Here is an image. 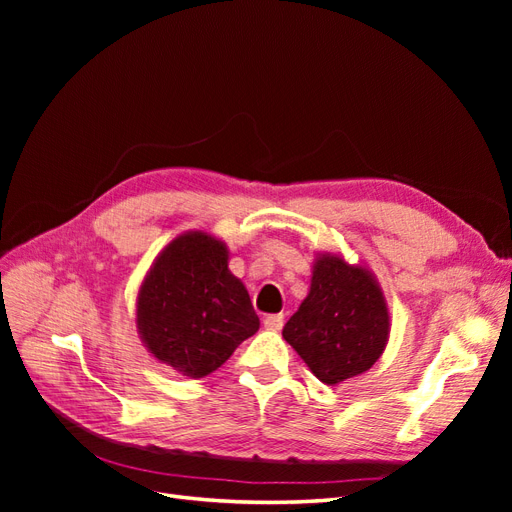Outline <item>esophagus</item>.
Here are the masks:
<instances>
[{"label": "esophagus", "mask_w": 512, "mask_h": 512, "mask_svg": "<svg viewBox=\"0 0 512 512\" xmlns=\"http://www.w3.org/2000/svg\"><path fill=\"white\" fill-rule=\"evenodd\" d=\"M262 324H265V329L269 331H280L284 327V314H269L262 318Z\"/></svg>", "instance_id": "34e87169"}]
</instances>
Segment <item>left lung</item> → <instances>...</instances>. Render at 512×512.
I'll list each match as a JSON object with an SVG mask.
<instances>
[{
  "mask_svg": "<svg viewBox=\"0 0 512 512\" xmlns=\"http://www.w3.org/2000/svg\"><path fill=\"white\" fill-rule=\"evenodd\" d=\"M389 333V305L376 275L331 252L316 256L307 297L282 331L312 374L329 386L374 365Z\"/></svg>",
  "mask_w": 512,
  "mask_h": 512,
  "instance_id": "1",
  "label": "left lung"
}]
</instances>
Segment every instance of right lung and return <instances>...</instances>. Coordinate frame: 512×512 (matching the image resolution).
<instances>
[{
	"mask_svg": "<svg viewBox=\"0 0 512 512\" xmlns=\"http://www.w3.org/2000/svg\"><path fill=\"white\" fill-rule=\"evenodd\" d=\"M260 327L250 294L228 269V247L203 230L175 237L153 260L136 297L145 348L188 378L222 367Z\"/></svg>",
	"mask_w": 512,
	"mask_h": 512,
	"instance_id": "add662e5",
	"label": "right lung"
}]
</instances>
